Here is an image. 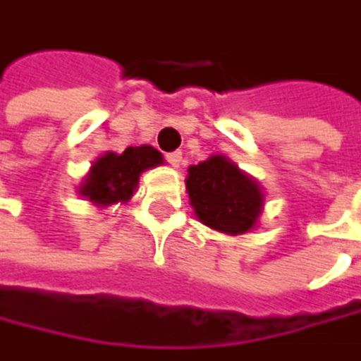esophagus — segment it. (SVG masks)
Returning <instances> with one entry per match:
<instances>
[{
    "mask_svg": "<svg viewBox=\"0 0 361 361\" xmlns=\"http://www.w3.org/2000/svg\"><path fill=\"white\" fill-rule=\"evenodd\" d=\"M167 163L171 165V167H180L183 165V154L180 152H171V154H167Z\"/></svg>",
    "mask_w": 361,
    "mask_h": 361,
    "instance_id": "34e87169",
    "label": "esophagus"
}]
</instances>
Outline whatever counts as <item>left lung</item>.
Returning a JSON list of instances; mask_svg holds the SVG:
<instances>
[{
  "mask_svg": "<svg viewBox=\"0 0 361 361\" xmlns=\"http://www.w3.org/2000/svg\"><path fill=\"white\" fill-rule=\"evenodd\" d=\"M185 190L196 219L223 234H245L259 228L266 194L259 180L228 156L214 154L188 169Z\"/></svg>",
  "mask_w": 361,
  "mask_h": 361,
  "instance_id": "obj_1",
  "label": "left lung"
}]
</instances>
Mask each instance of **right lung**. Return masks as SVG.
Instances as JSON below:
<instances>
[{"instance_id": "obj_1", "label": "right lung", "mask_w": 361, "mask_h": 361, "mask_svg": "<svg viewBox=\"0 0 361 361\" xmlns=\"http://www.w3.org/2000/svg\"><path fill=\"white\" fill-rule=\"evenodd\" d=\"M163 154L152 145L127 147L122 154L106 152L91 165L89 173L78 185V194L95 207H111L131 201L138 190L140 173L163 165Z\"/></svg>"}]
</instances>
